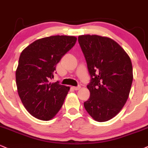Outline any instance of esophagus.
Returning a JSON list of instances; mask_svg holds the SVG:
<instances>
[{"mask_svg":"<svg viewBox=\"0 0 148 148\" xmlns=\"http://www.w3.org/2000/svg\"><path fill=\"white\" fill-rule=\"evenodd\" d=\"M72 88H73L74 90H75V91H77V90H79V88H81V86H73Z\"/></svg>","mask_w":148,"mask_h":148,"instance_id":"obj_1","label":"esophagus"}]
</instances>
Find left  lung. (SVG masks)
<instances>
[{"label": "left lung", "instance_id": "1", "mask_svg": "<svg viewBox=\"0 0 148 148\" xmlns=\"http://www.w3.org/2000/svg\"><path fill=\"white\" fill-rule=\"evenodd\" d=\"M78 42L86 60L91 82L84 108L98 122L112 119L126 103L133 80L129 55L114 40L98 35H81Z\"/></svg>", "mask_w": 148, "mask_h": 148}]
</instances>
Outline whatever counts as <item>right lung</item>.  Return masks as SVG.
<instances>
[{"label": "right lung", "mask_w": 148, "mask_h": 148, "mask_svg": "<svg viewBox=\"0 0 148 148\" xmlns=\"http://www.w3.org/2000/svg\"><path fill=\"white\" fill-rule=\"evenodd\" d=\"M73 36L42 38L22 51L16 71L17 91L25 108L32 116L49 121L63 105L70 87L50 82L56 65L75 44Z\"/></svg>", "instance_id": "right-lung-1"}]
</instances>
